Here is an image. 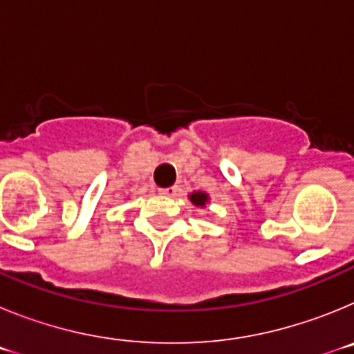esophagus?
<instances>
[{
	"label": "esophagus",
	"instance_id": "1",
	"mask_svg": "<svg viewBox=\"0 0 354 354\" xmlns=\"http://www.w3.org/2000/svg\"><path fill=\"white\" fill-rule=\"evenodd\" d=\"M159 195H162V196H175V195H177V187L171 186V187H165V189H159Z\"/></svg>",
	"mask_w": 354,
	"mask_h": 354
}]
</instances>
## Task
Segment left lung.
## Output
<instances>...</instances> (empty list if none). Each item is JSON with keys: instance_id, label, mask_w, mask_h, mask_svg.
I'll return each instance as SVG.
<instances>
[{"instance_id": "obj_1", "label": "left lung", "mask_w": 354, "mask_h": 354, "mask_svg": "<svg viewBox=\"0 0 354 354\" xmlns=\"http://www.w3.org/2000/svg\"><path fill=\"white\" fill-rule=\"evenodd\" d=\"M187 198H189V202H192L195 207H200V209H205L209 204V195L205 192H193L187 195Z\"/></svg>"}]
</instances>
